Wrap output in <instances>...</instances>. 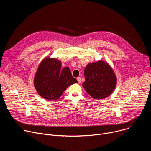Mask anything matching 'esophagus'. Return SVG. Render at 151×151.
Listing matches in <instances>:
<instances>
[{
    "instance_id": "esophagus-1",
    "label": "esophagus",
    "mask_w": 151,
    "mask_h": 151,
    "mask_svg": "<svg viewBox=\"0 0 151 151\" xmlns=\"http://www.w3.org/2000/svg\"><path fill=\"white\" fill-rule=\"evenodd\" d=\"M76 79H77V80L78 81V83H81V77H78Z\"/></svg>"
}]
</instances>
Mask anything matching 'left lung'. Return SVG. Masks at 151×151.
I'll return each mask as SVG.
<instances>
[{
	"instance_id": "left-lung-1",
	"label": "left lung",
	"mask_w": 151,
	"mask_h": 151,
	"mask_svg": "<svg viewBox=\"0 0 151 151\" xmlns=\"http://www.w3.org/2000/svg\"><path fill=\"white\" fill-rule=\"evenodd\" d=\"M84 75L82 87L93 98L104 99L114 91L116 78L108 63L103 61L89 63L85 68Z\"/></svg>"
}]
</instances>
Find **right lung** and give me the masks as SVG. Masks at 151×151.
<instances>
[{
  "label": "right lung",
  "mask_w": 151,
  "mask_h": 151,
  "mask_svg": "<svg viewBox=\"0 0 151 151\" xmlns=\"http://www.w3.org/2000/svg\"><path fill=\"white\" fill-rule=\"evenodd\" d=\"M61 68V63L50 57L43 60L34 79L35 87L43 98L55 100L60 98L69 86L78 83L68 67Z\"/></svg>",
  "instance_id": "add662e5"
}]
</instances>
